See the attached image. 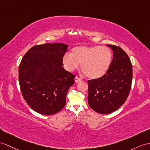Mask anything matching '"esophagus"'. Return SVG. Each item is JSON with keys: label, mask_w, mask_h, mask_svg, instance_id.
Masks as SVG:
<instances>
[{"label": "esophagus", "mask_w": 150, "mask_h": 150, "mask_svg": "<svg viewBox=\"0 0 150 150\" xmlns=\"http://www.w3.org/2000/svg\"><path fill=\"white\" fill-rule=\"evenodd\" d=\"M79 81H81V79L79 78L78 77H77V76H76V77H75V82L78 83Z\"/></svg>", "instance_id": "obj_1"}]
</instances>
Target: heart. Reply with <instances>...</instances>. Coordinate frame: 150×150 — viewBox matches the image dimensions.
<instances>
[{
	"instance_id": "1",
	"label": "heart",
	"mask_w": 150,
	"mask_h": 150,
	"mask_svg": "<svg viewBox=\"0 0 150 150\" xmlns=\"http://www.w3.org/2000/svg\"><path fill=\"white\" fill-rule=\"evenodd\" d=\"M112 61V53L108 47L100 46H76L70 54L62 58L64 68L69 72L74 71L81 64V70L88 78H100L107 72Z\"/></svg>"
}]
</instances>
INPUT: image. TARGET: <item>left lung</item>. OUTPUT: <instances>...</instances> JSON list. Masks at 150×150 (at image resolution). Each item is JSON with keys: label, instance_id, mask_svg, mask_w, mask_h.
Returning a JSON list of instances; mask_svg holds the SVG:
<instances>
[{"label": "left lung", "instance_id": "8db88e82", "mask_svg": "<svg viewBox=\"0 0 150 150\" xmlns=\"http://www.w3.org/2000/svg\"><path fill=\"white\" fill-rule=\"evenodd\" d=\"M107 46L113 52L110 67L103 77L88 81V104L100 114H109L122 106L129 96L132 80V65L127 54L121 47Z\"/></svg>", "mask_w": 150, "mask_h": 150}]
</instances>
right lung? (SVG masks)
Returning a JSON list of instances; mask_svg holds the SVG:
<instances>
[{
    "label": "right lung",
    "mask_w": 150,
    "mask_h": 150,
    "mask_svg": "<svg viewBox=\"0 0 150 150\" xmlns=\"http://www.w3.org/2000/svg\"><path fill=\"white\" fill-rule=\"evenodd\" d=\"M68 45L47 43L34 46L19 65V83L23 97L33 110L45 115L59 112L75 76L62 67Z\"/></svg>",
    "instance_id": "add662e5"
}]
</instances>
